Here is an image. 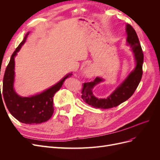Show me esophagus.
Returning <instances> with one entry per match:
<instances>
[{
	"mask_svg": "<svg viewBox=\"0 0 160 160\" xmlns=\"http://www.w3.org/2000/svg\"><path fill=\"white\" fill-rule=\"evenodd\" d=\"M95 73V69L93 65H90L88 67H86L85 68H84L83 71H82V75L86 77H88V78H90V77L94 76Z\"/></svg>",
	"mask_w": 160,
	"mask_h": 160,
	"instance_id": "esophagus-1",
	"label": "esophagus"
}]
</instances>
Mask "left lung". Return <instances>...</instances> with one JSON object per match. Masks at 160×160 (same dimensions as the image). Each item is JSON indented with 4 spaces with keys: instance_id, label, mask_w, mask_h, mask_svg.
Wrapping results in <instances>:
<instances>
[{
    "instance_id": "8db88e82",
    "label": "left lung",
    "mask_w": 160,
    "mask_h": 160,
    "mask_svg": "<svg viewBox=\"0 0 160 160\" xmlns=\"http://www.w3.org/2000/svg\"><path fill=\"white\" fill-rule=\"evenodd\" d=\"M125 31L128 35L127 45L131 47V51L134 55L135 68L107 98L99 99L93 93L94 87L104 81L103 78L97 77L93 81L84 83L81 91V98L86 103L95 108L109 109L120 105L133 94L142 79L143 63V53L142 47L137 33L132 26L127 24Z\"/></svg>"
}]
</instances>
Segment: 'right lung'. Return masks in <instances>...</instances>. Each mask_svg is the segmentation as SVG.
<instances>
[{"label": "right lung", "mask_w": 160, "mask_h": 160, "mask_svg": "<svg viewBox=\"0 0 160 160\" xmlns=\"http://www.w3.org/2000/svg\"><path fill=\"white\" fill-rule=\"evenodd\" d=\"M30 32H28L23 41L14 51L7 65L3 78L2 91L0 98L3 95L9 112L19 122L26 124H37L45 122L53 114V96L62 87L65 80L71 77L72 72L67 74L55 85L40 93L30 97H21L17 93L14 88V57L25 42ZM1 91V90H0ZM2 95H1V93Z\"/></svg>", "instance_id": "right-lung-1"}]
</instances>
